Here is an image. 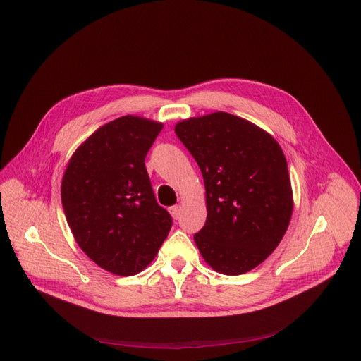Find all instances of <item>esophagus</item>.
<instances>
[{"instance_id": "obj_1", "label": "esophagus", "mask_w": 361, "mask_h": 361, "mask_svg": "<svg viewBox=\"0 0 361 361\" xmlns=\"http://www.w3.org/2000/svg\"><path fill=\"white\" fill-rule=\"evenodd\" d=\"M169 212H171L172 218H174V219H178V218H180V214H181V205H174V207H171V208H169Z\"/></svg>"}]
</instances>
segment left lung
<instances>
[{
  "instance_id": "8db88e82",
  "label": "left lung",
  "mask_w": 361,
  "mask_h": 361,
  "mask_svg": "<svg viewBox=\"0 0 361 361\" xmlns=\"http://www.w3.org/2000/svg\"><path fill=\"white\" fill-rule=\"evenodd\" d=\"M176 134L205 183L208 215L195 234L200 255L227 276L255 269L283 239L293 209L279 143L257 125L226 112L181 121Z\"/></svg>"
}]
</instances>
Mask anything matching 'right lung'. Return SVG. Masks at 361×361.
<instances>
[{"instance_id":"right-lung-1","label":"right lung","mask_w":361,"mask_h":361,"mask_svg":"<svg viewBox=\"0 0 361 361\" xmlns=\"http://www.w3.org/2000/svg\"><path fill=\"white\" fill-rule=\"evenodd\" d=\"M164 125L122 116L76 149L61 180V203L76 243L118 276L143 271L172 226L156 202L146 154Z\"/></svg>"}]
</instances>
